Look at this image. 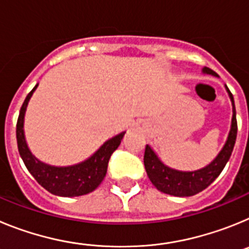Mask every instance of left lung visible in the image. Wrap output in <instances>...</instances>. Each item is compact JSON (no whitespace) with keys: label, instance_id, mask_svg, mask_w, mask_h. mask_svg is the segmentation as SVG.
I'll return each instance as SVG.
<instances>
[{"label":"left lung","instance_id":"left-lung-1","mask_svg":"<svg viewBox=\"0 0 249 249\" xmlns=\"http://www.w3.org/2000/svg\"><path fill=\"white\" fill-rule=\"evenodd\" d=\"M202 72L204 74L218 77V74L208 67L202 68ZM224 87H226V91H227L231 102H232V122H231V129L228 132L226 143L223 144L218 155L215 156V158L210 164H207L203 168L196 169V171H179V169L172 168V167L163 163L157 156V153L153 151V148L149 144L146 146L143 158L144 167H146V172L149 181L158 191L166 193V195L175 196V197H190V196H195L206 190L207 187L221 175L224 166L232 155L237 137L234 100H233V96L230 89H227V86H224Z\"/></svg>","mask_w":249,"mask_h":249}]
</instances>
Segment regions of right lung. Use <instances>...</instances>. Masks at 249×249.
<instances>
[{
  "label": "right lung",
  "mask_w": 249,
  "mask_h": 249,
  "mask_svg": "<svg viewBox=\"0 0 249 249\" xmlns=\"http://www.w3.org/2000/svg\"><path fill=\"white\" fill-rule=\"evenodd\" d=\"M37 86L38 83L27 94L19 111L18 121H17V146H18L19 156L23 163L27 167L28 172L34 176L35 179L52 195L59 196V197H78V196L93 192L103 181L107 173V166H108L111 155L121 144V141L126 131L121 132L117 136L106 141L93 155L80 163L71 164V166H52V164L45 163L38 160L28 148L25 137V129H23L26 109H27L32 94L36 91Z\"/></svg>",
  "instance_id": "right-lung-1"
}]
</instances>
